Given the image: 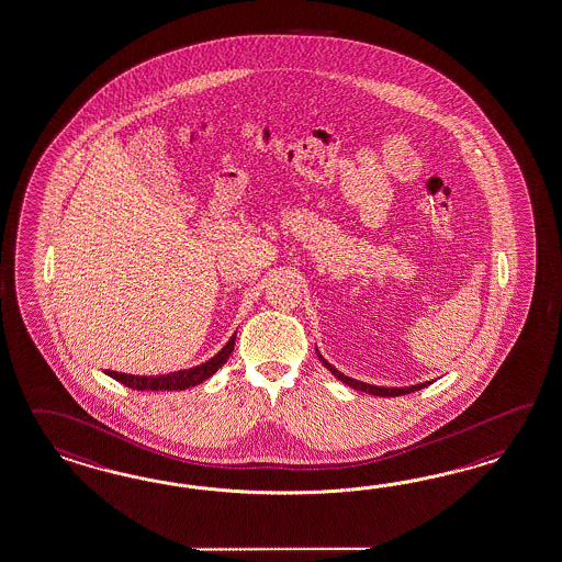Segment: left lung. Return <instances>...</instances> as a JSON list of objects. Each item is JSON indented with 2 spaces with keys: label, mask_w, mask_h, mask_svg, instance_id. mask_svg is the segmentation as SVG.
I'll return each mask as SVG.
<instances>
[{
  "label": "left lung",
  "mask_w": 562,
  "mask_h": 562,
  "mask_svg": "<svg viewBox=\"0 0 562 562\" xmlns=\"http://www.w3.org/2000/svg\"><path fill=\"white\" fill-rule=\"evenodd\" d=\"M317 359L322 360V364L330 371L336 379H340L342 383H346L348 387L357 389V391H364V393H371V395H379V397H397V395H407L412 391L422 387V385H412V387H376V385H369V383H362L357 379H350L346 374L340 373L338 369H334L328 360L324 359L319 352H317Z\"/></svg>",
  "instance_id": "8db88e82"
}]
</instances>
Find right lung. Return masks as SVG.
Wrapping results in <instances>:
<instances>
[{"mask_svg": "<svg viewBox=\"0 0 562 562\" xmlns=\"http://www.w3.org/2000/svg\"><path fill=\"white\" fill-rule=\"evenodd\" d=\"M232 350H234V338L224 346L216 357L205 360L202 364L186 369V371H177V373L157 374V376H134V374L114 373L115 381L124 383L126 387L138 389V391H183V389L195 387L203 383L205 379H210L216 373L217 369L231 359Z\"/></svg>", "mask_w": 562, "mask_h": 562, "instance_id": "1", "label": "right lung"}]
</instances>
